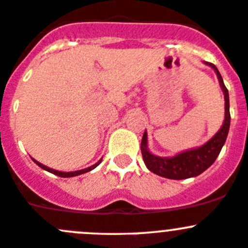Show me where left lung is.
<instances>
[{"instance_id":"left-lung-1","label":"left lung","mask_w":248,"mask_h":248,"mask_svg":"<svg viewBox=\"0 0 248 248\" xmlns=\"http://www.w3.org/2000/svg\"><path fill=\"white\" fill-rule=\"evenodd\" d=\"M207 65L212 67L214 72L217 73L219 84H220L221 90L224 93L225 98V119H224L223 125L219 129L218 133L213 136L209 141H207L201 147L187 150L185 152H181L174 157H158L152 155L147 148V133H143L142 141H141V153H142L143 162L146 167L150 169L152 173L157 174L159 176H163L167 179H173V180H181V179L193 178V176L200 175L203 173L206 169H208L220 153L224 143L226 141L229 128H230V109H229V93L225 87L221 78L220 73L217 69V67L212 63L206 62Z\"/></svg>"}]
</instances>
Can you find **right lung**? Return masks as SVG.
<instances>
[{
    "instance_id": "add662e5",
    "label": "right lung",
    "mask_w": 248,
    "mask_h": 248,
    "mask_svg": "<svg viewBox=\"0 0 248 248\" xmlns=\"http://www.w3.org/2000/svg\"><path fill=\"white\" fill-rule=\"evenodd\" d=\"M101 161H102V159H100V161H98L97 163H95V164H93V166L89 167V168L81 169V170H75V171H67V173H65V171H58V170H55V169H51V168H48V167L44 166V164H41V163H40V162L35 161V159H34V162H35V163L37 164V166L40 167V168L45 169V170L49 171V173H52V174H55V175H57V176H61V178H72V176H77V175H80V174L87 173V171H90V170H93V169H95L96 167H97L98 164L101 163Z\"/></svg>"
}]
</instances>
